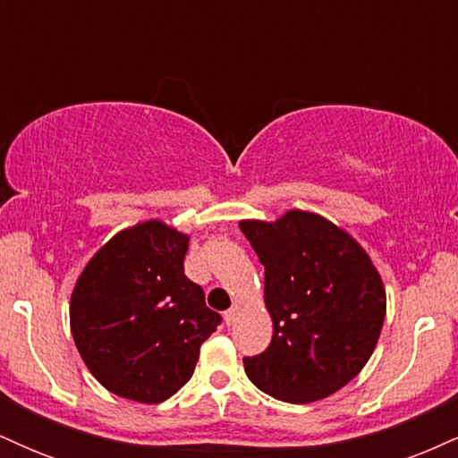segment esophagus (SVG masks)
<instances>
[{"mask_svg":"<svg viewBox=\"0 0 458 458\" xmlns=\"http://www.w3.org/2000/svg\"><path fill=\"white\" fill-rule=\"evenodd\" d=\"M239 312H241L239 306H233L230 310H225V312H224V320H225V323H228V325H233L234 320H236V317H239Z\"/></svg>","mask_w":458,"mask_h":458,"instance_id":"esophagus-1","label":"esophagus"}]
</instances>
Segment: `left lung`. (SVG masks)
I'll return each instance as SVG.
<instances>
[{"instance_id": "8db88e82", "label": "left lung", "mask_w": 458, "mask_h": 458, "mask_svg": "<svg viewBox=\"0 0 458 458\" xmlns=\"http://www.w3.org/2000/svg\"><path fill=\"white\" fill-rule=\"evenodd\" d=\"M265 267L271 344L243 357L259 390L286 403L338 392L370 360L386 318L379 271L355 239L325 217L288 211L277 222H241Z\"/></svg>"}]
</instances>
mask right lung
Returning <instances> with one entry per match:
<instances>
[{
	"instance_id": "add662e5",
	"label": "right lung",
	"mask_w": 458,
	"mask_h": 458,
	"mask_svg": "<svg viewBox=\"0 0 458 458\" xmlns=\"http://www.w3.org/2000/svg\"><path fill=\"white\" fill-rule=\"evenodd\" d=\"M189 236L144 222L107 241L71 297V331L94 379L115 396L163 403L191 379L222 317L185 276Z\"/></svg>"
}]
</instances>
